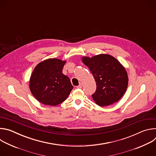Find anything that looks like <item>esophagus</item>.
Listing matches in <instances>:
<instances>
[{
    "label": "esophagus",
    "mask_w": 156,
    "mask_h": 156,
    "mask_svg": "<svg viewBox=\"0 0 156 156\" xmlns=\"http://www.w3.org/2000/svg\"><path fill=\"white\" fill-rule=\"evenodd\" d=\"M82 86H83V85H82V84L81 83V84H80V85H78L76 87H77V88H79V89H81V88L82 87Z\"/></svg>",
    "instance_id": "obj_1"
}]
</instances>
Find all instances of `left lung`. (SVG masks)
<instances>
[{
  "label": "left lung",
  "mask_w": 156,
  "mask_h": 156,
  "mask_svg": "<svg viewBox=\"0 0 156 156\" xmlns=\"http://www.w3.org/2000/svg\"><path fill=\"white\" fill-rule=\"evenodd\" d=\"M82 62L90 70L96 83V91L92 95L95 102L104 107L119 101L128 84L124 66L115 57L105 54L91 58L83 57Z\"/></svg>",
  "instance_id": "8db88e82"
}]
</instances>
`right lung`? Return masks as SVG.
Wrapping results in <instances>:
<instances>
[{"label":"right lung","instance_id":"add662e5","mask_svg":"<svg viewBox=\"0 0 156 156\" xmlns=\"http://www.w3.org/2000/svg\"><path fill=\"white\" fill-rule=\"evenodd\" d=\"M66 61L49 58L39 63L30 79V89L41 103L55 106L68 98L73 86L70 78L62 73Z\"/></svg>","mask_w":156,"mask_h":156}]
</instances>
